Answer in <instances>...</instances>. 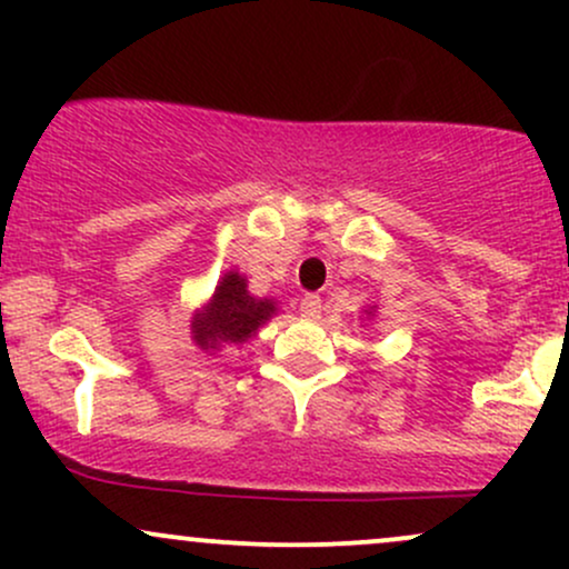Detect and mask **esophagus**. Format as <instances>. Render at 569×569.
Instances as JSON below:
<instances>
[{
	"mask_svg": "<svg viewBox=\"0 0 569 569\" xmlns=\"http://www.w3.org/2000/svg\"><path fill=\"white\" fill-rule=\"evenodd\" d=\"M321 307L323 302L318 293H307L302 305H299V312H302V318H307V321H318V318H321Z\"/></svg>",
	"mask_w": 569,
	"mask_h": 569,
	"instance_id": "esophagus-1",
	"label": "esophagus"
}]
</instances>
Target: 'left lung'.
Instances as JSON below:
<instances>
[{
    "label": "left lung",
    "mask_w": 569,
    "mask_h": 569,
    "mask_svg": "<svg viewBox=\"0 0 569 569\" xmlns=\"http://www.w3.org/2000/svg\"><path fill=\"white\" fill-rule=\"evenodd\" d=\"M375 316H377V305H371V307H367V310H363V318H367V321H371Z\"/></svg>",
    "instance_id": "1"
}]
</instances>
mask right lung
<instances>
[{"label": "right lung", "mask_w": 569, "mask_h": 569, "mask_svg": "<svg viewBox=\"0 0 569 569\" xmlns=\"http://www.w3.org/2000/svg\"><path fill=\"white\" fill-rule=\"evenodd\" d=\"M280 302L272 297H253L248 291L243 272L227 270L219 278L211 299L198 307L189 318L192 342L206 352L240 348L248 339L259 335V329L278 316Z\"/></svg>", "instance_id": "right-lung-1"}]
</instances>
